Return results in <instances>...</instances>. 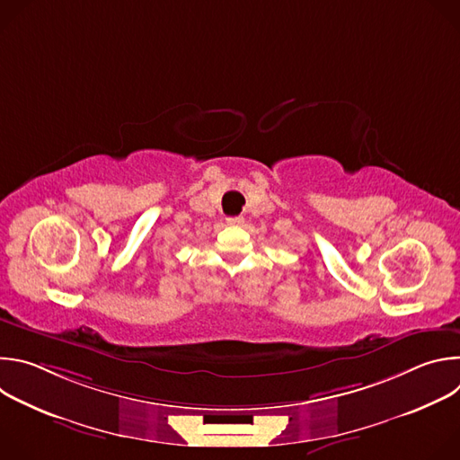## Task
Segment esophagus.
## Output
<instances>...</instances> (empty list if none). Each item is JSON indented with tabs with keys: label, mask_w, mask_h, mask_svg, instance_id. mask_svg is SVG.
Wrapping results in <instances>:
<instances>
[{
	"label": "esophagus",
	"mask_w": 460,
	"mask_h": 460,
	"mask_svg": "<svg viewBox=\"0 0 460 460\" xmlns=\"http://www.w3.org/2000/svg\"><path fill=\"white\" fill-rule=\"evenodd\" d=\"M227 224L229 226H242L243 224V217H229Z\"/></svg>",
	"instance_id": "1"
}]
</instances>
